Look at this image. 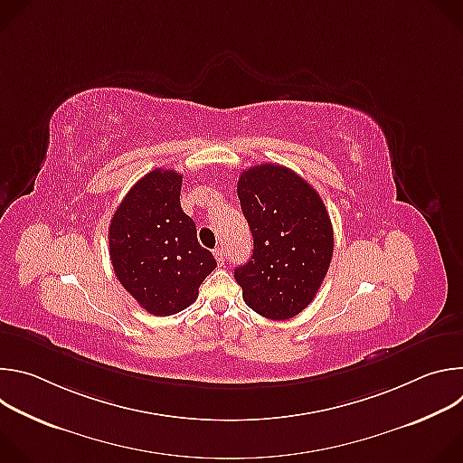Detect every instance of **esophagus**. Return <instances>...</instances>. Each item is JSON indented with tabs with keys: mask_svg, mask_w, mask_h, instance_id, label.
<instances>
[{
	"mask_svg": "<svg viewBox=\"0 0 463 463\" xmlns=\"http://www.w3.org/2000/svg\"><path fill=\"white\" fill-rule=\"evenodd\" d=\"M214 258L218 260L220 266H223V263H225V249H223V247L214 249Z\"/></svg>",
	"mask_w": 463,
	"mask_h": 463,
	"instance_id": "1",
	"label": "esophagus"
}]
</instances>
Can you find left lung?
Returning <instances> with one entry per match:
<instances>
[{
    "label": "left lung",
    "instance_id": "left-lung-1",
    "mask_svg": "<svg viewBox=\"0 0 463 463\" xmlns=\"http://www.w3.org/2000/svg\"><path fill=\"white\" fill-rule=\"evenodd\" d=\"M252 256L234 269L245 304L271 320L298 315L315 298L334 254V227L318 192L293 170L258 165L238 179Z\"/></svg>",
    "mask_w": 463,
    "mask_h": 463
}]
</instances>
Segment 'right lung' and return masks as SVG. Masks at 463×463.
<instances>
[{"instance_id": "right-lung-1", "label": "right lung", "mask_w": 463, "mask_h": 463, "mask_svg": "<svg viewBox=\"0 0 463 463\" xmlns=\"http://www.w3.org/2000/svg\"><path fill=\"white\" fill-rule=\"evenodd\" d=\"M181 183L183 175L174 170L146 174L124 195L108 232L118 282L157 317L188 307L218 266L181 209Z\"/></svg>"}]
</instances>
